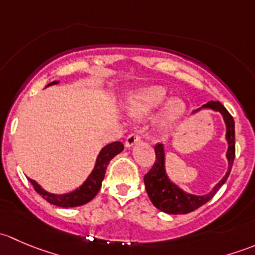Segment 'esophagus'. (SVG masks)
Segmentation results:
<instances>
[{
	"label": "esophagus",
	"mask_w": 255,
	"mask_h": 255,
	"mask_svg": "<svg viewBox=\"0 0 255 255\" xmlns=\"http://www.w3.org/2000/svg\"><path fill=\"white\" fill-rule=\"evenodd\" d=\"M138 142H140V133L139 132L130 133V134L127 137V139H126V146H132Z\"/></svg>",
	"instance_id": "esophagus-1"
}]
</instances>
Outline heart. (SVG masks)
<instances>
[{
	"mask_svg": "<svg viewBox=\"0 0 255 255\" xmlns=\"http://www.w3.org/2000/svg\"><path fill=\"white\" fill-rule=\"evenodd\" d=\"M168 97V92L163 86L154 85V86L144 87L133 92L128 97V111L130 116L134 118H144L145 116L150 115L155 109ZM185 105L181 100L173 99L169 101L161 115V126L164 128H171L180 120L184 113Z\"/></svg>",
	"mask_w": 255,
	"mask_h": 255,
	"instance_id": "b5f03b06",
	"label": "heart"
}]
</instances>
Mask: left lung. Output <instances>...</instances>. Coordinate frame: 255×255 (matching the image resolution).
<instances>
[{"label":"left lung","mask_w":255,"mask_h":255,"mask_svg":"<svg viewBox=\"0 0 255 255\" xmlns=\"http://www.w3.org/2000/svg\"><path fill=\"white\" fill-rule=\"evenodd\" d=\"M202 109H211L213 111L222 113L223 120H225L226 126H227L226 138H227L228 142V170L225 177L213 187L210 194L204 195V196L186 194L168 179L165 168H164V148L161 144H156L154 146V149H155V161H154L150 170L144 175V184H145L146 194H148L150 201L153 202L154 206L163 211V212L171 213V215H182V213L192 212L196 208L201 207L202 205L206 204L207 201H210L215 196L218 189L227 181L231 170H232V165L236 156V134L233 117L226 110V107L218 101L207 102L206 105L202 106Z\"/></svg>","instance_id":"left-lung-1"}]
</instances>
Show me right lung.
<instances>
[{
	"label": "right lung",
	"mask_w": 255,
	"mask_h": 255,
	"mask_svg": "<svg viewBox=\"0 0 255 255\" xmlns=\"http://www.w3.org/2000/svg\"><path fill=\"white\" fill-rule=\"evenodd\" d=\"M56 82L58 81H53L49 85L56 84ZM123 148H125V146H123V144L121 142H113L111 144H107L105 148H102L99 156H97L96 164H95V168L94 170H92V173L90 174V176L87 177V180L84 182V185H82L80 189L70 192V194H49V192L44 191L34 180L29 179V181L30 184L33 185L35 191H37L43 199L47 200L49 204L55 205V206L59 207L81 206V205H85L89 201H91V200L96 196L97 192L101 189L102 180H104L105 174H106L107 165H109L110 161H111L118 153H121V151L123 150Z\"/></svg>",
	"instance_id": "1"
}]
</instances>
